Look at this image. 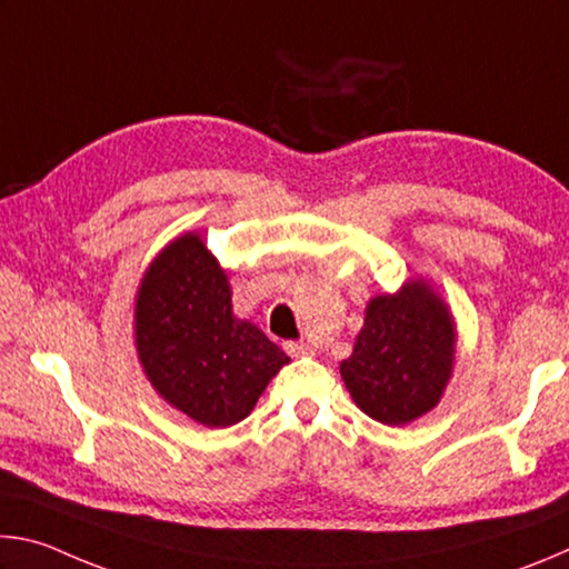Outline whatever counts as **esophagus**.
<instances>
[{"instance_id":"obj_1","label":"esophagus","mask_w":569,"mask_h":569,"mask_svg":"<svg viewBox=\"0 0 569 569\" xmlns=\"http://www.w3.org/2000/svg\"><path fill=\"white\" fill-rule=\"evenodd\" d=\"M283 349H286L288 356H293V359H298V356L311 353V346H308L306 341H286Z\"/></svg>"}]
</instances>
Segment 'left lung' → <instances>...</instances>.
Segmentation results:
<instances>
[{"mask_svg": "<svg viewBox=\"0 0 569 569\" xmlns=\"http://www.w3.org/2000/svg\"><path fill=\"white\" fill-rule=\"evenodd\" d=\"M455 361L447 306L423 283L379 296L366 308L353 353L341 363L346 389L363 413L401 427L437 407Z\"/></svg>", "mask_w": 569, "mask_h": 569, "instance_id": "1", "label": "left lung"}]
</instances>
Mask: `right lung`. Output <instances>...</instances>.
I'll use <instances>...</instances> for the list:
<instances>
[{
    "instance_id": "obj_1",
    "label": "right lung",
    "mask_w": 569,
    "mask_h": 569,
    "mask_svg": "<svg viewBox=\"0 0 569 569\" xmlns=\"http://www.w3.org/2000/svg\"><path fill=\"white\" fill-rule=\"evenodd\" d=\"M138 353L160 397L206 427L246 419L288 356L238 321L226 271L196 233L170 243L142 278Z\"/></svg>"
}]
</instances>
